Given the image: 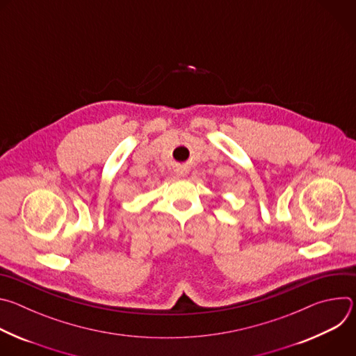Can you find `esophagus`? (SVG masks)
I'll use <instances>...</instances> for the list:
<instances>
[{
  "mask_svg": "<svg viewBox=\"0 0 356 356\" xmlns=\"http://www.w3.org/2000/svg\"><path fill=\"white\" fill-rule=\"evenodd\" d=\"M177 173H179L180 176H184V175L187 173V169H186L184 166H181V168H179V169H177Z\"/></svg>",
  "mask_w": 356,
  "mask_h": 356,
  "instance_id": "34e87169",
  "label": "esophagus"
}]
</instances>
